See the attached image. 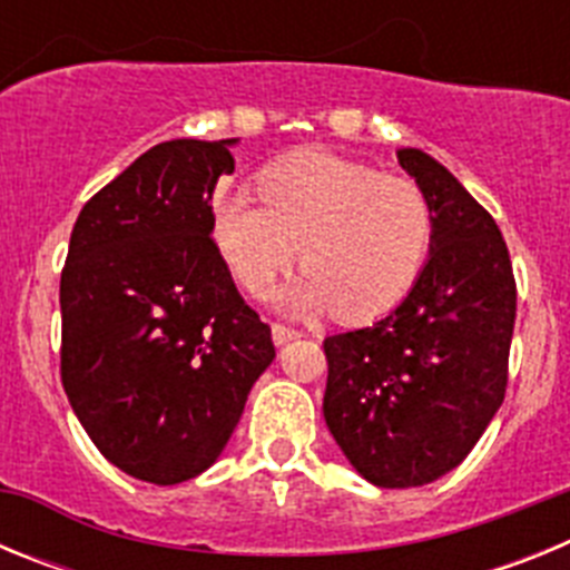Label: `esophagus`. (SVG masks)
I'll list each match as a JSON object with an SVG mask.
<instances>
[{"label":"esophagus","instance_id":"34e87169","mask_svg":"<svg viewBox=\"0 0 570 570\" xmlns=\"http://www.w3.org/2000/svg\"><path fill=\"white\" fill-rule=\"evenodd\" d=\"M296 336H299V331H296V328H288V325H279V322H276V325H274V342H276V345H285V342L296 340Z\"/></svg>","mask_w":570,"mask_h":570}]
</instances>
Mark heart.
Listing matches in <instances>:
<instances>
[{
    "mask_svg": "<svg viewBox=\"0 0 570 570\" xmlns=\"http://www.w3.org/2000/svg\"><path fill=\"white\" fill-rule=\"evenodd\" d=\"M245 196L214 208L210 234L234 279L265 296L296 259L305 271L279 296L294 314L342 322L387 314L420 282L434 248V205L407 176L331 154L296 150L256 176Z\"/></svg>",
    "mask_w": 570,
    "mask_h": 570,
    "instance_id": "1",
    "label": "heart"
}]
</instances>
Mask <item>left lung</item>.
<instances>
[{
  "label": "left lung",
  "mask_w": 570,
  "mask_h": 570,
  "mask_svg": "<svg viewBox=\"0 0 570 570\" xmlns=\"http://www.w3.org/2000/svg\"><path fill=\"white\" fill-rule=\"evenodd\" d=\"M396 156L434 205V248L400 308L322 342V411L367 482L416 488L454 471L505 400L517 279L500 225L454 176L416 148Z\"/></svg>",
  "instance_id": "8db88e82"
}]
</instances>
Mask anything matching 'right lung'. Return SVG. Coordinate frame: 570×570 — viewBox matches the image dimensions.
<instances>
[{"mask_svg":"<svg viewBox=\"0 0 570 570\" xmlns=\"http://www.w3.org/2000/svg\"><path fill=\"white\" fill-rule=\"evenodd\" d=\"M228 145L174 139L94 194L59 282L62 385L119 471L176 485L223 454L276 356L210 236Z\"/></svg>","mask_w":570,"mask_h":570,"instance_id":"right-lung-1","label":"right lung"}]
</instances>
